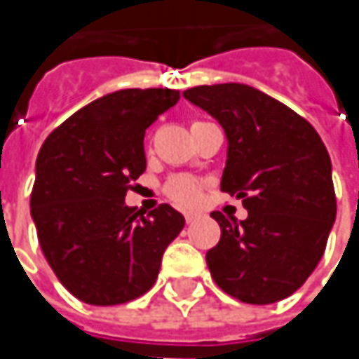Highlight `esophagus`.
<instances>
[{"mask_svg": "<svg viewBox=\"0 0 359 359\" xmlns=\"http://www.w3.org/2000/svg\"><path fill=\"white\" fill-rule=\"evenodd\" d=\"M198 212H186V214H184V217H186V222L187 224H191V222H196V219H198Z\"/></svg>", "mask_w": 359, "mask_h": 359, "instance_id": "obj_1", "label": "esophagus"}]
</instances>
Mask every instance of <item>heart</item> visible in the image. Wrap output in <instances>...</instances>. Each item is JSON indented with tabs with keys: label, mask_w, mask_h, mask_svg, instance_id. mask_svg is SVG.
<instances>
[{
	"label": "heart",
	"mask_w": 359,
	"mask_h": 359,
	"mask_svg": "<svg viewBox=\"0 0 359 359\" xmlns=\"http://www.w3.org/2000/svg\"><path fill=\"white\" fill-rule=\"evenodd\" d=\"M163 194L177 205L182 208H191L198 205L203 196V184L198 177L187 175V173H177L172 175L165 186H163Z\"/></svg>",
	"instance_id": "heart-1"
}]
</instances>
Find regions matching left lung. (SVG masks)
Instances as JSON below:
<instances>
[{
  "label": "left lung",
  "mask_w": 359,
  "mask_h": 359,
  "mask_svg": "<svg viewBox=\"0 0 359 359\" xmlns=\"http://www.w3.org/2000/svg\"><path fill=\"white\" fill-rule=\"evenodd\" d=\"M184 97L222 123L228 137L222 191L248 210L241 222L212 214L222 228L205 254L212 278L245 304L292 296L320 264L336 222L322 137L294 109L243 83L198 86Z\"/></svg>",
  "instance_id": "obj_1"
}]
</instances>
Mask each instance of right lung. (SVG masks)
I'll use <instances>...</instances> for the list:
<instances>
[{
	"instance_id": "1",
	"label": "right lung",
	"mask_w": 359,
	"mask_h": 359,
	"mask_svg": "<svg viewBox=\"0 0 359 359\" xmlns=\"http://www.w3.org/2000/svg\"><path fill=\"white\" fill-rule=\"evenodd\" d=\"M180 91L119 90L81 107L43 142L35 161L32 217L49 268L91 306H118L156 283L161 255L186 219L161 203L126 205L145 172L144 135Z\"/></svg>"
}]
</instances>
